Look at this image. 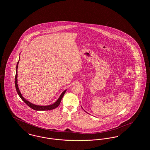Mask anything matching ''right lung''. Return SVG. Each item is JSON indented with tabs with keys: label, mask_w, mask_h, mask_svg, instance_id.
<instances>
[{
	"label": "right lung",
	"mask_w": 150,
	"mask_h": 150,
	"mask_svg": "<svg viewBox=\"0 0 150 150\" xmlns=\"http://www.w3.org/2000/svg\"><path fill=\"white\" fill-rule=\"evenodd\" d=\"M18 62L19 61L17 62V64L16 66V76H15V79H14V83H15V86H16V89L17 91V92L18 93V94L19 95V96L20 97V98H21L22 100L30 108H31L32 109L36 110V111H48V110H53L56 108V107H58L60 103L61 100L64 94V93L66 92V90L64 91L62 94H61V96H59V97L58 98V99L56 100V102H54L53 104L50 105H48V106H39V105H34L31 102H30L28 100H26L25 98H24L22 96L21 93L20 92L19 88H18V86L17 84V69H18Z\"/></svg>",
	"instance_id": "add662e5"
}]
</instances>
